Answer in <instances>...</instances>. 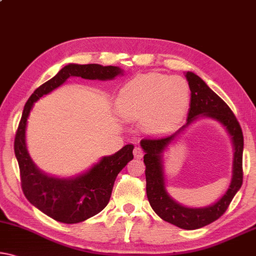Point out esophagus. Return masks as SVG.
I'll return each mask as SVG.
<instances>
[{"label": "esophagus", "mask_w": 256, "mask_h": 256, "mask_svg": "<svg viewBox=\"0 0 256 256\" xmlns=\"http://www.w3.org/2000/svg\"><path fill=\"white\" fill-rule=\"evenodd\" d=\"M134 156H135V158H137V159L143 158L144 152H143V150H142V148L136 146L135 148H134Z\"/></svg>", "instance_id": "obj_1"}]
</instances>
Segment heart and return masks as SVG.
I'll return each mask as SVG.
<instances>
[{
	"label": "heart",
	"instance_id": "b5f03b06",
	"mask_svg": "<svg viewBox=\"0 0 256 256\" xmlns=\"http://www.w3.org/2000/svg\"><path fill=\"white\" fill-rule=\"evenodd\" d=\"M190 88L182 76L146 73L136 76L121 89L118 112L126 119L144 120L152 132L174 124L186 113Z\"/></svg>",
	"mask_w": 256,
	"mask_h": 256
}]
</instances>
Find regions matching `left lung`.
I'll use <instances>...</instances> for the list:
<instances>
[{"label": "left lung", "instance_id": "obj_1", "mask_svg": "<svg viewBox=\"0 0 256 256\" xmlns=\"http://www.w3.org/2000/svg\"><path fill=\"white\" fill-rule=\"evenodd\" d=\"M186 76L191 90L186 124L169 135L143 138L140 140V146L145 152L146 196L152 210L164 221L174 224L180 229L196 230L222 216L240 188L242 184L244 137L240 124L226 102L216 95L206 82L194 72H188ZM200 117H210L218 120L230 134L234 148L233 178L226 194L214 204L205 208H186L172 200L166 192L164 183L163 153L188 125Z\"/></svg>", "mask_w": 256, "mask_h": 256}]
</instances>
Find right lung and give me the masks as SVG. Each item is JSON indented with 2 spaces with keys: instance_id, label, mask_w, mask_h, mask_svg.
Wrapping results in <instances>:
<instances>
[{
  "instance_id": "right-lung-1",
  "label": "right lung",
  "mask_w": 256,
  "mask_h": 256,
  "mask_svg": "<svg viewBox=\"0 0 256 256\" xmlns=\"http://www.w3.org/2000/svg\"><path fill=\"white\" fill-rule=\"evenodd\" d=\"M122 74L124 70L118 66L68 64L35 90L25 104L14 138V154L20 170L22 188L33 206L58 222L78 223L104 210L111 198L118 174L134 158V145H124L114 154L103 156L88 170L72 178L51 176L38 168L27 150L26 128L30 113L35 102L60 87L70 76L105 81Z\"/></svg>"
}]
</instances>
